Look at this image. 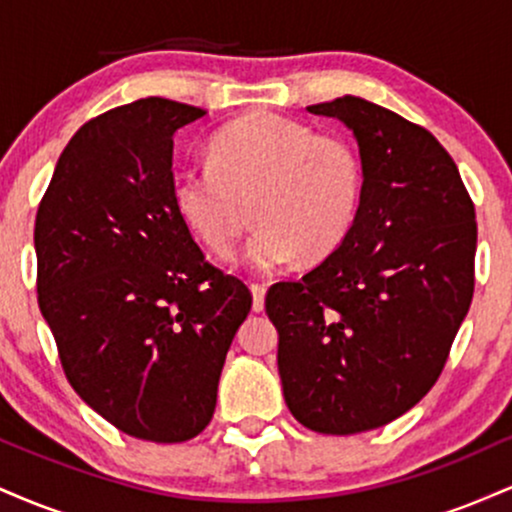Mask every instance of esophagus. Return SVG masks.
<instances>
[{
  "instance_id": "obj_1",
  "label": "esophagus",
  "mask_w": 512,
  "mask_h": 512,
  "mask_svg": "<svg viewBox=\"0 0 512 512\" xmlns=\"http://www.w3.org/2000/svg\"><path fill=\"white\" fill-rule=\"evenodd\" d=\"M250 289H252V310H255V313H260V310L264 308V293H267V284H264V281H252Z\"/></svg>"
}]
</instances>
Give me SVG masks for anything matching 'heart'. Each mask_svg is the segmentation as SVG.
Returning <instances> with one entry per match:
<instances>
[{"mask_svg":"<svg viewBox=\"0 0 512 512\" xmlns=\"http://www.w3.org/2000/svg\"><path fill=\"white\" fill-rule=\"evenodd\" d=\"M207 161L180 170L173 202L216 255L236 252L252 219L260 228L245 257L260 272L298 255L325 260L354 228L366 173L346 139L317 134L289 117L252 113L211 137Z\"/></svg>","mask_w":512,"mask_h":512,"instance_id":"1","label":"heart"}]
</instances>
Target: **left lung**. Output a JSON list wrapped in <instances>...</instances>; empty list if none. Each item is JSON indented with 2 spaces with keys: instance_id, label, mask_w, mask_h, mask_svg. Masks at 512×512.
I'll return each mask as SVG.
<instances>
[{
  "instance_id": "left-lung-1",
  "label": "left lung",
  "mask_w": 512,
  "mask_h": 512,
  "mask_svg": "<svg viewBox=\"0 0 512 512\" xmlns=\"http://www.w3.org/2000/svg\"><path fill=\"white\" fill-rule=\"evenodd\" d=\"M361 151V209L342 248L264 308L279 375L305 428L351 436L399 419L436 385L474 296L477 214L455 161L426 127L356 96L310 105Z\"/></svg>"
}]
</instances>
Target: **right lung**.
I'll use <instances>...</instances> for the list:
<instances>
[{"mask_svg":"<svg viewBox=\"0 0 512 512\" xmlns=\"http://www.w3.org/2000/svg\"><path fill=\"white\" fill-rule=\"evenodd\" d=\"M202 115L154 96L93 117L35 214L38 305L69 385L151 443L207 428L252 308L248 284L207 260L173 202V134Z\"/></svg>","mask_w":512,"mask_h":512,"instance_id":"right-lung-1","label":"right lung"}]
</instances>
